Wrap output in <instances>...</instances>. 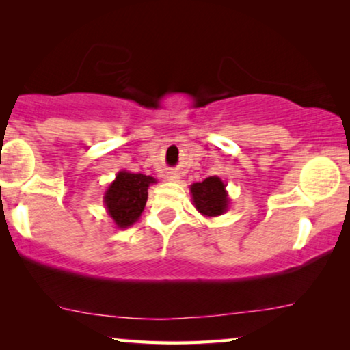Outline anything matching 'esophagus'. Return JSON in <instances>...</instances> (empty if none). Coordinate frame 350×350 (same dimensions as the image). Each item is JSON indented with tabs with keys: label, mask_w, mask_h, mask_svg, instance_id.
<instances>
[{
	"label": "esophagus",
	"mask_w": 350,
	"mask_h": 350,
	"mask_svg": "<svg viewBox=\"0 0 350 350\" xmlns=\"http://www.w3.org/2000/svg\"><path fill=\"white\" fill-rule=\"evenodd\" d=\"M166 179H168L170 182H177L179 180V173H177L176 170H171L166 173Z\"/></svg>",
	"instance_id": "obj_1"
}]
</instances>
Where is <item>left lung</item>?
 I'll list each match as a JSON object with an SVG mask.
<instances>
[{
    "instance_id": "obj_1",
    "label": "left lung",
    "mask_w": 350,
    "mask_h": 350,
    "mask_svg": "<svg viewBox=\"0 0 350 350\" xmlns=\"http://www.w3.org/2000/svg\"><path fill=\"white\" fill-rule=\"evenodd\" d=\"M220 177L211 176L190 187L191 200L196 211L204 217H217L228 211V193Z\"/></svg>"
}]
</instances>
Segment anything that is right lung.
<instances>
[{
	"label": "right lung",
	"instance_id": "right-lung-1",
	"mask_svg": "<svg viewBox=\"0 0 350 350\" xmlns=\"http://www.w3.org/2000/svg\"><path fill=\"white\" fill-rule=\"evenodd\" d=\"M157 180L150 176L119 171L103 196L107 212L114 225L129 228L142 217L148 201V189Z\"/></svg>",
	"mask_w": 350,
	"mask_h": 350
}]
</instances>
